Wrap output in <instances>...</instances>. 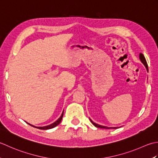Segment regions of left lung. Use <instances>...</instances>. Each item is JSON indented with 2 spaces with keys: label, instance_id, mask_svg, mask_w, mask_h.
<instances>
[{
  "label": "left lung",
  "instance_id": "left-lung-1",
  "mask_svg": "<svg viewBox=\"0 0 158 158\" xmlns=\"http://www.w3.org/2000/svg\"><path fill=\"white\" fill-rule=\"evenodd\" d=\"M139 59H140L141 62H142V63H143V65H144V66H145L146 69H147V72H148L147 63V61H146L145 58H144V55H143V54L142 53H140V54H139ZM89 119H90V121H91V123H93V125H94V126H95L96 127H99V128H103V129H117V128H118V127H106V126H103V125H99V124H97V123H94V122H93V121L91 119V118H89Z\"/></svg>",
  "mask_w": 158,
  "mask_h": 158
}]
</instances>
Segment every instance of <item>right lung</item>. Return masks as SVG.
<instances>
[{"label": "right lung", "mask_w": 158, "mask_h": 158, "mask_svg": "<svg viewBox=\"0 0 158 158\" xmlns=\"http://www.w3.org/2000/svg\"><path fill=\"white\" fill-rule=\"evenodd\" d=\"M63 112H64V110L63 111L62 114H61L60 117L59 118H58V119H57L56 121H54V123H52V124L48 125H46V126H43V127H36V126H35V125H31V124H30V123H27H27L28 125H31V126H33V127H36V128H37V129H40V130H49V129H52V128H53V127H54L57 126V125H59V124L60 123L61 120H62L63 116Z\"/></svg>", "instance_id": "add662e5"}]
</instances>
